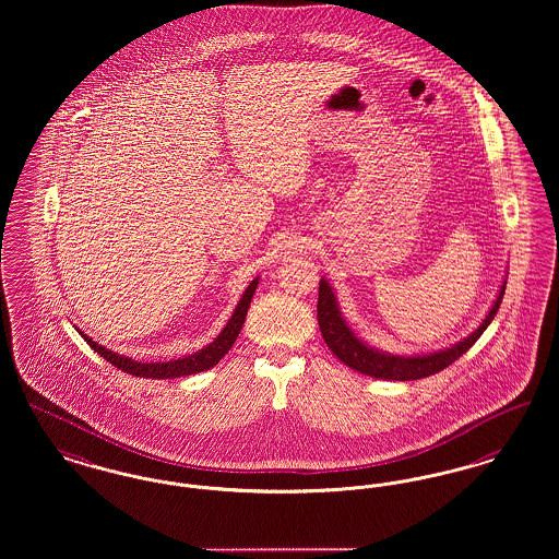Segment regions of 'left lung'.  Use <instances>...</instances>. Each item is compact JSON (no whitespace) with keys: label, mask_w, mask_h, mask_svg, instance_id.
<instances>
[{"label":"left lung","mask_w":559,"mask_h":559,"mask_svg":"<svg viewBox=\"0 0 559 559\" xmlns=\"http://www.w3.org/2000/svg\"><path fill=\"white\" fill-rule=\"evenodd\" d=\"M504 288H507V282H502L492 309L488 311L486 320L479 323V328L475 332H471L467 338H463L461 343H456L448 349L427 353V355H393V353L379 352V349L366 345L353 332L347 320L343 318L334 290L323 277L320 280L318 322H320V330H322L323 341H325L328 349L334 353L345 366H349V368L366 374V377H374V379H382V381H416V379H425V377H431V374L440 372L443 368H448L454 359H459L463 353L469 352L473 343L484 334V330L495 320L500 302H502Z\"/></svg>","instance_id":"obj_1"}]
</instances>
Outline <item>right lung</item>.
Here are the masks:
<instances>
[{
	"mask_svg": "<svg viewBox=\"0 0 559 559\" xmlns=\"http://www.w3.org/2000/svg\"><path fill=\"white\" fill-rule=\"evenodd\" d=\"M257 286H259V277L250 282V286L246 288V293H243V296H241L239 302H237L236 311H234L231 320L227 322V325L223 328V332H221L210 345H206V347L200 349V352L185 355V357H178V359L145 364V361H139V359H132V357H126V355L109 352V349H105L103 345L94 343L86 334H82V336L86 338V343H88L90 347L98 353L103 359H107L109 364H114L121 372L132 374V377H143V379H178V377L198 374V372H204V370H210L212 366H216V364L229 353V349L234 347L237 334H239L241 325L246 322V316H248V309H250V300H252V296H254Z\"/></svg>",
	"mask_w": 559,
	"mask_h": 559,
	"instance_id": "right-lung-1",
	"label": "right lung"
}]
</instances>
